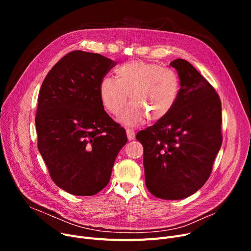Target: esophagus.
Here are the masks:
<instances>
[{"mask_svg": "<svg viewBox=\"0 0 251 251\" xmlns=\"http://www.w3.org/2000/svg\"><path fill=\"white\" fill-rule=\"evenodd\" d=\"M126 133L128 140H133L135 138V131L133 129H126Z\"/></svg>", "mask_w": 251, "mask_h": 251, "instance_id": "1", "label": "esophagus"}]
</instances>
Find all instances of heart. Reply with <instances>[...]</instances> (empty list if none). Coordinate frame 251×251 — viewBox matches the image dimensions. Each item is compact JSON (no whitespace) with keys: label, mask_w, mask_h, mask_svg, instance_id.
Listing matches in <instances>:
<instances>
[{"label":"heart","mask_w":251,"mask_h":251,"mask_svg":"<svg viewBox=\"0 0 251 251\" xmlns=\"http://www.w3.org/2000/svg\"><path fill=\"white\" fill-rule=\"evenodd\" d=\"M117 80L103 77L99 87L104 109L112 115L120 114L130 97V107L120 120L125 125L149 121H159L172 109L180 94L178 74L170 68L143 61L125 63L115 70Z\"/></svg>","instance_id":"b5f03b06"}]
</instances>
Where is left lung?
I'll list each match as a JSON object with an SVG mask.
<instances>
[{
  "label": "left lung",
  "instance_id": "left-lung-1",
  "mask_svg": "<svg viewBox=\"0 0 251 251\" xmlns=\"http://www.w3.org/2000/svg\"><path fill=\"white\" fill-rule=\"evenodd\" d=\"M178 72L180 94L153 126L139 131L146 184L162 200L192 195L208 179L222 146V105L214 87L186 60L170 63Z\"/></svg>",
  "mask_w": 251,
  "mask_h": 251
}]
</instances>
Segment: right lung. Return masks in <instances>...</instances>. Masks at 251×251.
Wrapping results in <instances>:
<instances>
[{"label": "right lung", "mask_w": 251, "mask_h": 251, "mask_svg": "<svg viewBox=\"0 0 251 251\" xmlns=\"http://www.w3.org/2000/svg\"><path fill=\"white\" fill-rule=\"evenodd\" d=\"M117 62L74 50L52 67L42 84L35 117L37 148L50 178L73 195L90 196L108 185L124 128L105 113L99 87Z\"/></svg>", "instance_id": "add662e5"}]
</instances>
